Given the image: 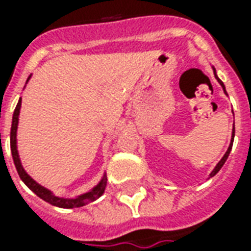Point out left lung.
<instances>
[{
  "instance_id": "8db88e82",
  "label": "left lung",
  "mask_w": 251,
  "mask_h": 251,
  "mask_svg": "<svg viewBox=\"0 0 251 251\" xmlns=\"http://www.w3.org/2000/svg\"><path fill=\"white\" fill-rule=\"evenodd\" d=\"M212 70H214V75H215V79H216V80H218V83H219V84H221L222 88H223V91H225V94H226V95H227V93H226V87H225V84H223V82H222L221 79H219V77H218V75H216V70H215V68H214V67H212ZM234 136H235V127H234V126H232V131H231V141H230V145H228V149H227L226 153H225V156H223V157L221 158V161H219V163L216 164V167H215V168L212 169V172H211L210 176H208V179H210V177H212V176H215V175L218 174V172H219V171H221V168H222V167H223V164L226 163L227 157H228V154H230V152H231L232 142H234Z\"/></svg>"
}]
</instances>
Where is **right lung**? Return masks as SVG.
I'll list each match as a JSON object with an SVG mask.
<instances>
[{
	"mask_svg": "<svg viewBox=\"0 0 251 251\" xmlns=\"http://www.w3.org/2000/svg\"><path fill=\"white\" fill-rule=\"evenodd\" d=\"M30 76L26 79V83L29 82ZM20 110H21V98L19 99V103L16 106L13 113V118H12V129H10V151H12V157H13L14 165L17 169L20 179L24 181V184L33 191L40 199H43L47 203H50L52 205H56L60 208H76V207H82L88 203H91L94 200H97L103 195L106 185H107V177L106 174H103L102 179L99 180V183L97 185H94L93 188L88 189L87 192L84 194L76 195L74 198H63V196H57L52 192L51 189L46 188L44 185L39 184L35 179H32L29 175L26 174V171L21 164V158H20L19 149H17V129H19V117Z\"/></svg>",
	"mask_w": 251,
	"mask_h": 251,
	"instance_id": "obj_1",
	"label": "right lung"
}]
</instances>
